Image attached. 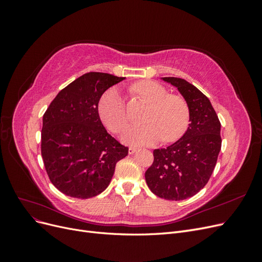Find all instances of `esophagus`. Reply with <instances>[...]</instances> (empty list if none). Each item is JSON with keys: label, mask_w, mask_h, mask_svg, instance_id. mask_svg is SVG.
Segmentation results:
<instances>
[{"label": "esophagus", "mask_w": 262, "mask_h": 262, "mask_svg": "<svg viewBox=\"0 0 262 262\" xmlns=\"http://www.w3.org/2000/svg\"><path fill=\"white\" fill-rule=\"evenodd\" d=\"M137 147H133V146H130L129 147V154H133V153H136L137 152Z\"/></svg>", "instance_id": "1"}]
</instances>
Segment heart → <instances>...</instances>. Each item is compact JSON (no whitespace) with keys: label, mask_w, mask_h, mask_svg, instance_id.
<instances>
[{"label":"heart","mask_w":262,"mask_h":262,"mask_svg":"<svg viewBox=\"0 0 262 262\" xmlns=\"http://www.w3.org/2000/svg\"><path fill=\"white\" fill-rule=\"evenodd\" d=\"M140 97L149 102L143 118L145 123L130 125L122 134V140L132 145L153 144L162 139L165 143L178 140L188 129L190 108L184 97L169 94L161 84L141 81L133 86ZM98 112L101 121L109 131L121 132L128 123L124 98L117 89H110L100 98Z\"/></svg>","instance_id":"heart-1"}]
</instances>
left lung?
<instances>
[{"label": "left lung", "instance_id": "8db88e82", "mask_svg": "<svg viewBox=\"0 0 262 262\" xmlns=\"http://www.w3.org/2000/svg\"><path fill=\"white\" fill-rule=\"evenodd\" d=\"M177 87L190 108L186 133L166 148L153 150L154 161L145 180L154 194L179 201L194 195L208 184L221 150V122L209 98L184 78L163 77Z\"/></svg>", "mask_w": 262, "mask_h": 262}]
</instances>
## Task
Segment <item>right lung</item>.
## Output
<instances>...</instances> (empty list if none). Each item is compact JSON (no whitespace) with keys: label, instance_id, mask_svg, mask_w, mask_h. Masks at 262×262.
I'll return each mask as SVG.
<instances>
[{"label":"right lung","instance_id":"obj_1","mask_svg":"<svg viewBox=\"0 0 262 262\" xmlns=\"http://www.w3.org/2000/svg\"><path fill=\"white\" fill-rule=\"evenodd\" d=\"M124 77L86 73L64 87L42 118L41 156L52 185L62 193L89 199L112 180L118 161L128 155L102 125L98 102Z\"/></svg>","mask_w":262,"mask_h":262}]
</instances>
